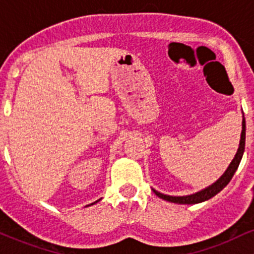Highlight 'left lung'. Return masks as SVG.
I'll return each mask as SVG.
<instances>
[{
	"instance_id": "left-lung-1",
	"label": "left lung",
	"mask_w": 254,
	"mask_h": 254,
	"mask_svg": "<svg viewBox=\"0 0 254 254\" xmlns=\"http://www.w3.org/2000/svg\"><path fill=\"white\" fill-rule=\"evenodd\" d=\"M245 138H246V124H245V118H243V131H241V137H240V143H239V148L237 154H235L234 159L233 161L230 162V165L228 166L226 172L221 176V178L218 180H216L214 184H211L210 186L208 188L203 189L202 191L196 192L193 194H189V196H168V194H164L161 192L154 190V193L156 194L157 197L162 198L164 200H167V202H172V203H177V204H197V203H202L204 200L210 199L217 194L218 192L222 191L228 183L230 182L234 173L237 172L239 164H240L241 159H243L244 155V150H245Z\"/></svg>"
}]
</instances>
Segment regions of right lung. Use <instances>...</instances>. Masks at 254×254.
Listing matches in <instances>:
<instances>
[{"label":"right lung","mask_w":254,"mask_h":254,"mask_svg":"<svg viewBox=\"0 0 254 254\" xmlns=\"http://www.w3.org/2000/svg\"><path fill=\"white\" fill-rule=\"evenodd\" d=\"M100 199H101V198H100ZM100 199H98V200H95V202H94V203H92V204H88V205H87V206H90V205H93V204H95V203H98V202H99V200H100Z\"/></svg>","instance_id":"1"}]
</instances>
